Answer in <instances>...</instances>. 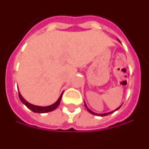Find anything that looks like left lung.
<instances>
[{
    "mask_svg": "<svg viewBox=\"0 0 149 149\" xmlns=\"http://www.w3.org/2000/svg\"><path fill=\"white\" fill-rule=\"evenodd\" d=\"M85 107H86V109H87V111H89L90 114H94V115H98V116H106V115H108V114H112V113H114V112L115 111H118V109H119V108L121 107V106H120V107H118V108L116 109V110H114V111H111V112H108V113H104V114H97V113H94V112H93V111H91V110H89V108L87 107V106H86V104H85Z\"/></svg>",
    "mask_w": 149,
    "mask_h": 149,
    "instance_id": "8db88e82",
    "label": "left lung"
}]
</instances>
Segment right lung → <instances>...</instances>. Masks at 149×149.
Returning a JSON list of instances; mask_svg holds the SVG:
<instances>
[{
	"label": "right lung",
	"mask_w": 149,
	"mask_h": 149,
	"mask_svg": "<svg viewBox=\"0 0 149 149\" xmlns=\"http://www.w3.org/2000/svg\"><path fill=\"white\" fill-rule=\"evenodd\" d=\"M62 94H63V93H61V95H60V97L58 98L56 102L54 104H52V105L47 106V107H38V106H35V105H32V104L29 103L28 102H26L22 97V96L21 95L20 93H18V96H19L21 102L23 104H25L30 110H31L33 112H35V113H47V112H50V111H52L55 109H56L58 106L60 105V100H61V97H62Z\"/></svg>",
	"instance_id": "obj_1"
}]
</instances>
